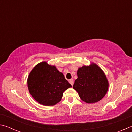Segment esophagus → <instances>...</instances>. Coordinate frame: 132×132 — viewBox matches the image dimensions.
Instances as JSON below:
<instances>
[{
	"instance_id": "obj_1",
	"label": "esophagus",
	"mask_w": 132,
	"mask_h": 132,
	"mask_svg": "<svg viewBox=\"0 0 132 132\" xmlns=\"http://www.w3.org/2000/svg\"><path fill=\"white\" fill-rule=\"evenodd\" d=\"M69 82H70V84L71 85V86H73V84H74V81H73V79L69 80Z\"/></svg>"
}]
</instances>
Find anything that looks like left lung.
I'll return each mask as SVG.
<instances>
[{
    "mask_svg": "<svg viewBox=\"0 0 132 132\" xmlns=\"http://www.w3.org/2000/svg\"><path fill=\"white\" fill-rule=\"evenodd\" d=\"M77 79L73 88L79 97L87 103H95L105 95L108 89V81L101 69L93 63L83 66L77 70Z\"/></svg>",
    "mask_w": 132,
    "mask_h": 132,
    "instance_id": "1",
    "label": "left lung"
}]
</instances>
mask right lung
Returning a JSON list of instances; mask_svg holds the SVG:
<instances>
[{
	"instance_id": "right-lung-1",
	"label": "right lung",
	"mask_w": 132,
	"mask_h": 132,
	"mask_svg": "<svg viewBox=\"0 0 132 132\" xmlns=\"http://www.w3.org/2000/svg\"><path fill=\"white\" fill-rule=\"evenodd\" d=\"M27 84L32 97L43 105L52 106L61 101L71 85L55 66L45 62L35 66L28 76Z\"/></svg>"
}]
</instances>
